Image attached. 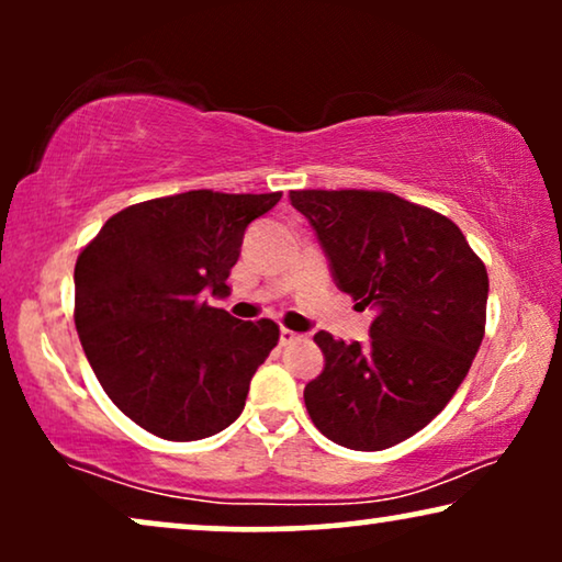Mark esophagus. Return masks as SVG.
Wrapping results in <instances>:
<instances>
[{"instance_id":"esophagus-1","label":"esophagus","mask_w":562,"mask_h":562,"mask_svg":"<svg viewBox=\"0 0 562 562\" xmlns=\"http://www.w3.org/2000/svg\"><path fill=\"white\" fill-rule=\"evenodd\" d=\"M302 337L304 335H299V333H294V329H286V327H281V333H279V340H281L283 348H286V345H291V342H299Z\"/></svg>"}]
</instances>
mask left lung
<instances>
[{"mask_svg":"<svg viewBox=\"0 0 562 562\" xmlns=\"http://www.w3.org/2000/svg\"><path fill=\"white\" fill-rule=\"evenodd\" d=\"M337 289L375 319L366 345L317 333L306 383L314 427L350 450H386L427 427L468 375L486 329L488 273L456 222L389 191H291Z\"/></svg>","mask_w":562,"mask_h":562,"instance_id":"8db88e82","label":"left lung"}]
</instances>
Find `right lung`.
<instances>
[{
	"label": "right lung",
	"instance_id": "add662e5",
	"mask_svg": "<svg viewBox=\"0 0 562 562\" xmlns=\"http://www.w3.org/2000/svg\"><path fill=\"white\" fill-rule=\"evenodd\" d=\"M273 194L199 189L133 204L104 222L76 260V329L106 396L135 425L173 442L222 432L279 342L271 319L243 322L204 302L227 296L252 220Z\"/></svg>",
	"mask_w": 562,
	"mask_h": 562
}]
</instances>
